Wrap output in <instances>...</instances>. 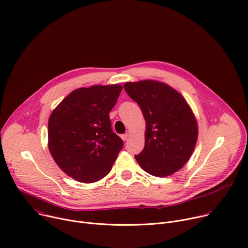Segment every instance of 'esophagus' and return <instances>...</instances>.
Listing matches in <instances>:
<instances>
[{"label":"esophagus","instance_id":"obj_1","mask_svg":"<svg viewBox=\"0 0 248 248\" xmlns=\"http://www.w3.org/2000/svg\"><path fill=\"white\" fill-rule=\"evenodd\" d=\"M121 137H122V139H123L124 141H125V140H127V138H128V133H124V134H123Z\"/></svg>","mask_w":248,"mask_h":248}]
</instances>
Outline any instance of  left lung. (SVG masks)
Wrapping results in <instances>:
<instances>
[{"instance_id":"1","label":"left lung","mask_w":248,"mask_h":248,"mask_svg":"<svg viewBox=\"0 0 248 248\" xmlns=\"http://www.w3.org/2000/svg\"><path fill=\"white\" fill-rule=\"evenodd\" d=\"M124 88L146 122L144 149L134 156L139 166L159 178L181 170L198 136L197 121L186 100L168 84L151 79L125 82Z\"/></svg>"}]
</instances>
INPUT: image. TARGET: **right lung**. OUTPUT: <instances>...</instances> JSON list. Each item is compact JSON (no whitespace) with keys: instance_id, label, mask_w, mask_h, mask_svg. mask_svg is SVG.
<instances>
[{"instance_id":"1","label":"right lung","mask_w":248,"mask_h":248,"mask_svg":"<svg viewBox=\"0 0 248 248\" xmlns=\"http://www.w3.org/2000/svg\"><path fill=\"white\" fill-rule=\"evenodd\" d=\"M122 89L120 84L76 89L50 115V153L74 180L91 184L111 171L124 142L113 132L109 114Z\"/></svg>"}]
</instances>
